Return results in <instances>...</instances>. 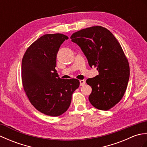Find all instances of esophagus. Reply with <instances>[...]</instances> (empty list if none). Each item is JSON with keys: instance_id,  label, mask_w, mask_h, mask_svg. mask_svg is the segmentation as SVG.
<instances>
[{"instance_id": "1", "label": "esophagus", "mask_w": 147, "mask_h": 147, "mask_svg": "<svg viewBox=\"0 0 147 147\" xmlns=\"http://www.w3.org/2000/svg\"><path fill=\"white\" fill-rule=\"evenodd\" d=\"M80 86H83L85 85L86 82H85V80H80Z\"/></svg>"}]
</instances>
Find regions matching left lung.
<instances>
[{"label":"left lung","instance_id":"8db88e82","mask_svg":"<svg viewBox=\"0 0 147 147\" xmlns=\"http://www.w3.org/2000/svg\"><path fill=\"white\" fill-rule=\"evenodd\" d=\"M71 38L80 47L90 66L98 71V75L86 80L92 89L90 102L99 110H109L123 97L129 78V62L120 43L100 26L81 30Z\"/></svg>","mask_w":147,"mask_h":147}]
</instances>
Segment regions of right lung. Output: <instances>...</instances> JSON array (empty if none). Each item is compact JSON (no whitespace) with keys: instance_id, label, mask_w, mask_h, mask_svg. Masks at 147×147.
<instances>
[{"instance_id":"right-lung-1","label":"right lung","mask_w":147,"mask_h":147,"mask_svg":"<svg viewBox=\"0 0 147 147\" xmlns=\"http://www.w3.org/2000/svg\"><path fill=\"white\" fill-rule=\"evenodd\" d=\"M68 38L61 33L46 34L27 49L22 59L26 95L34 107L50 116H59L67 110L72 95L80 86L78 80L61 79L55 70L59 47Z\"/></svg>"}]
</instances>
